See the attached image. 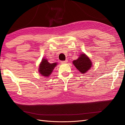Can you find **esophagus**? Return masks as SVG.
<instances>
[{
	"mask_svg": "<svg viewBox=\"0 0 125 125\" xmlns=\"http://www.w3.org/2000/svg\"><path fill=\"white\" fill-rule=\"evenodd\" d=\"M61 62L62 63H66L68 62V60H65V61H62V62Z\"/></svg>",
	"mask_w": 125,
	"mask_h": 125,
	"instance_id": "obj_1",
	"label": "esophagus"
}]
</instances>
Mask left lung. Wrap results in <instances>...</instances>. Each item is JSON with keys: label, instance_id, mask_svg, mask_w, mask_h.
I'll return each mask as SVG.
<instances>
[{"label": "left lung", "instance_id": "left-lung-1", "mask_svg": "<svg viewBox=\"0 0 125 125\" xmlns=\"http://www.w3.org/2000/svg\"><path fill=\"white\" fill-rule=\"evenodd\" d=\"M73 63L82 74L86 73L92 66L91 60L84 53L81 54L77 59L73 60Z\"/></svg>", "mask_w": 125, "mask_h": 125}]
</instances>
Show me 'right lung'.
<instances>
[{"mask_svg":"<svg viewBox=\"0 0 125 125\" xmlns=\"http://www.w3.org/2000/svg\"><path fill=\"white\" fill-rule=\"evenodd\" d=\"M57 62L51 63L46 58H43L40 63L39 72L40 74L45 77H48L52 74Z\"/></svg>","mask_w":125,"mask_h":125,"instance_id":"obj_1","label":"right lung"}]
</instances>
